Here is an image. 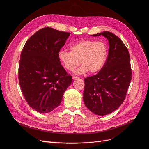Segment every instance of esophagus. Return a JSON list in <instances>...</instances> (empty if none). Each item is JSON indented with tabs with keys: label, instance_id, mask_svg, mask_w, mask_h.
I'll list each match as a JSON object with an SVG mask.
<instances>
[{
	"label": "esophagus",
	"instance_id": "1",
	"mask_svg": "<svg viewBox=\"0 0 149 149\" xmlns=\"http://www.w3.org/2000/svg\"><path fill=\"white\" fill-rule=\"evenodd\" d=\"M79 76H73V79H79Z\"/></svg>",
	"mask_w": 149,
	"mask_h": 149
}]
</instances>
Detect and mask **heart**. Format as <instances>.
<instances>
[{"label": "heart", "instance_id": "1", "mask_svg": "<svg viewBox=\"0 0 149 149\" xmlns=\"http://www.w3.org/2000/svg\"><path fill=\"white\" fill-rule=\"evenodd\" d=\"M71 52L61 49L58 57L65 68L73 71L76 67L83 65L76 71L84 74L88 71L96 73L104 66L108 55V46L106 42L94 40H81L71 45Z\"/></svg>", "mask_w": 149, "mask_h": 149}]
</instances>
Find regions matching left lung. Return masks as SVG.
Listing matches in <instances>:
<instances>
[{
    "label": "left lung",
    "mask_w": 149,
    "mask_h": 149,
    "mask_svg": "<svg viewBox=\"0 0 149 149\" xmlns=\"http://www.w3.org/2000/svg\"><path fill=\"white\" fill-rule=\"evenodd\" d=\"M103 35L109 41V53L104 66L98 73L84 79V104L93 113L104 116L123 104L132 79L130 55L123 41L110 31Z\"/></svg>",
    "instance_id": "1"
}]
</instances>
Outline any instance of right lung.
Instances as JSON below:
<instances>
[{
	"instance_id": "1",
	"label": "right lung",
	"mask_w": 149,
	"mask_h": 149,
	"mask_svg": "<svg viewBox=\"0 0 149 149\" xmlns=\"http://www.w3.org/2000/svg\"><path fill=\"white\" fill-rule=\"evenodd\" d=\"M70 35L50 27L31 35L22 49L19 80L28 104L40 113L60 105L72 76L61 65L58 54Z\"/></svg>"
}]
</instances>
